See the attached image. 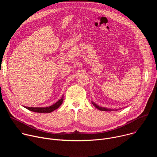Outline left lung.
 I'll list each match as a JSON object with an SVG mask.
<instances>
[{"label":"left lung","mask_w":157,"mask_h":157,"mask_svg":"<svg viewBox=\"0 0 157 157\" xmlns=\"http://www.w3.org/2000/svg\"><path fill=\"white\" fill-rule=\"evenodd\" d=\"M92 104H93V105L95 107H96L98 109H99V110H102V111H112V110H113V109H108V108H105V107H100V106H99L98 105H97L96 104H95L94 102H92Z\"/></svg>","instance_id":"8db88e82"}]
</instances>
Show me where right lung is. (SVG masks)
<instances>
[{
	"instance_id": "add662e5",
	"label": "right lung",
	"mask_w": 157,
	"mask_h": 157,
	"mask_svg": "<svg viewBox=\"0 0 157 157\" xmlns=\"http://www.w3.org/2000/svg\"><path fill=\"white\" fill-rule=\"evenodd\" d=\"M63 95L62 96V98L58 100L56 103H55L54 104L49 106V107H26L24 106L25 108L29 110L33 111V112H35V113H50L53 112V110H56V109H58L63 103Z\"/></svg>"
}]
</instances>
